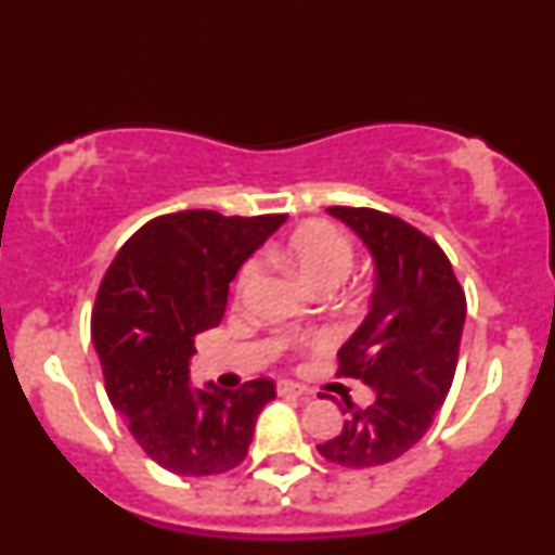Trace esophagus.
<instances>
[{
	"instance_id": "34e87169",
	"label": "esophagus",
	"mask_w": 555,
	"mask_h": 555,
	"mask_svg": "<svg viewBox=\"0 0 555 555\" xmlns=\"http://www.w3.org/2000/svg\"><path fill=\"white\" fill-rule=\"evenodd\" d=\"M276 392H279V396H296V398H310L312 396V392L306 386H300V383H291V380L276 383Z\"/></svg>"
}]
</instances>
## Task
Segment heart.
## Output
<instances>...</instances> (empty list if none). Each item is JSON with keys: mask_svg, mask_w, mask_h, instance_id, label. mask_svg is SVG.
Wrapping results in <instances>:
<instances>
[{"mask_svg": "<svg viewBox=\"0 0 555 555\" xmlns=\"http://www.w3.org/2000/svg\"><path fill=\"white\" fill-rule=\"evenodd\" d=\"M269 259L294 271L304 284L322 294V291L337 288L354 269V245L347 235H341L337 228L320 220H308L291 230L288 235L279 237L267 249ZM257 267L255 261H245L235 276V294L243 298L249 286L255 284ZM364 288L349 286L345 298L351 306H359L364 300Z\"/></svg>", "mask_w": 555, "mask_h": 555, "instance_id": "heart-1", "label": "heart"}]
</instances>
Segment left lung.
<instances>
[{
  "label": "left lung",
  "instance_id": "8db88e82",
  "mask_svg": "<svg viewBox=\"0 0 555 555\" xmlns=\"http://www.w3.org/2000/svg\"><path fill=\"white\" fill-rule=\"evenodd\" d=\"M327 214L345 220L376 259L371 312L337 354V376L361 378L376 396L369 408L347 398L345 427L318 451L339 466L374 468L415 447L444 405L466 294L437 240L408 220L351 206H330Z\"/></svg>",
  "mask_w": 555,
  "mask_h": 555
}]
</instances>
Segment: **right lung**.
I'll use <instances>...</instances> for the list:
<instances>
[{"label": "right lung", "mask_w": 555, "mask_h": 555, "mask_svg": "<svg viewBox=\"0 0 555 555\" xmlns=\"http://www.w3.org/2000/svg\"><path fill=\"white\" fill-rule=\"evenodd\" d=\"M284 214L157 216L111 261L92 310V339L111 405L150 459L177 476H218L245 461L257 415L276 398L269 378L237 390L189 386V357L216 327L228 286Z\"/></svg>", "instance_id": "add662e5"}]
</instances>
